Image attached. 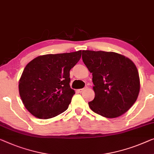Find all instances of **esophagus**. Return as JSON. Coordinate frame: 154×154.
Masks as SVG:
<instances>
[{"label": "esophagus", "mask_w": 154, "mask_h": 154, "mask_svg": "<svg viewBox=\"0 0 154 154\" xmlns=\"http://www.w3.org/2000/svg\"><path fill=\"white\" fill-rule=\"evenodd\" d=\"M87 88V87H85L84 88H81V89H78L77 90V92L78 93H82V92H83L85 89H86Z\"/></svg>", "instance_id": "34e87169"}]
</instances>
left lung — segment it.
<instances>
[{
  "mask_svg": "<svg viewBox=\"0 0 154 154\" xmlns=\"http://www.w3.org/2000/svg\"><path fill=\"white\" fill-rule=\"evenodd\" d=\"M82 60L93 75L95 98L88 102L92 111L107 118L128 111L140 88L135 63L121 54L93 50H83Z\"/></svg>",
  "mask_w": 154,
  "mask_h": 154,
  "instance_id": "8db88e82",
  "label": "left lung"
}]
</instances>
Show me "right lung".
Listing matches in <instances>:
<instances>
[{"label":"right lung","mask_w":154,"mask_h":154,"mask_svg":"<svg viewBox=\"0 0 154 154\" xmlns=\"http://www.w3.org/2000/svg\"><path fill=\"white\" fill-rule=\"evenodd\" d=\"M82 50L41 55L27 64L18 82L25 107L39 119H50L68 109L75 92L70 88V70Z\"/></svg>","instance_id":"obj_1"}]
</instances>
